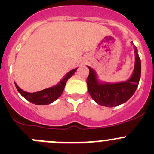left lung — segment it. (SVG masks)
<instances>
[{
	"mask_svg": "<svg viewBox=\"0 0 154 154\" xmlns=\"http://www.w3.org/2000/svg\"><path fill=\"white\" fill-rule=\"evenodd\" d=\"M135 50V65L131 77L126 81L119 83H106L98 80L95 71L87 66L89 74L86 83L91 98L97 103L106 107H114L127 102L136 91L141 77V60L137 48L133 44Z\"/></svg>",
	"mask_w": 154,
	"mask_h": 154,
	"instance_id": "left-lung-1",
	"label": "left lung"
}]
</instances>
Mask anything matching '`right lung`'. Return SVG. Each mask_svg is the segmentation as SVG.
Segmentation results:
<instances>
[{"label": "right lung", "mask_w": 154, "mask_h": 154, "mask_svg": "<svg viewBox=\"0 0 154 154\" xmlns=\"http://www.w3.org/2000/svg\"><path fill=\"white\" fill-rule=\"evenodd\" d=\"M77 70V68L68 71L66 75L56 86L45 88V89H43L42 91H36V92H27V91L21 89L15 83V85L18 92L28 101L35 105H48L55 101L57 99H58L61 96L65 88L66 82L75 73Z\"/></svg>", "instance_id": "obj_1"}]
</instances>
